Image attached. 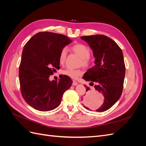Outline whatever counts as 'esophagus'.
<instances>
[{
    "instance_id": "obj_1",
    "label": "esophagus",
    "mask_w": 146,
    "mask_h": 146,
    "mask_svg": "<svg viewBox=\"0 0 146 146\" xmlns=\"http://www.w3.org/2000/svg\"><path fill=\"white\" fill-rule=\"evenodd\" d=\"M78 85V83H77L76 81L74 80L73 82H72V85H73V86H76V85Z\"/></svg>"
}]
</instances>
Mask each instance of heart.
Returning <instances> with one entry per match:
<instances>
[{"instance_id":"b5f03b06","label":"heart","mask_w":146,"mask_h":146,"mask_svg":"<svg viewBox=\"0 0 146 146\" xmlns=\"http://www.w3.org/2000/svg\"><path fill=\"white\" fill-rule=\"evenodd\" d=\"M71 50L82 58L81 65L84 67H88L91 64L90 56L91 51L90 48L87 46L81 43H77L71 47ZM67 51L66 48H63L59 55V62L60 64H63L66 58ZM63 74L72 79H76L82 74V70L80 69H66L62 72Z\"/></svg>"}]
</instances>
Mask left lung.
Masks as SVG:
<instances>
[{"label": "left lung", "instance_id": "obj_1", "mask_svg": "<svg viewBox=\"0 0 146 146\" xmlns=\"http://www.w3.org/2000/svg\"><path fill=\"white\" fill-rule=\"evenodd\" d=\"M80 38L89 44L95 58V66L87 70L83 78L92 85L95 83L94 90L104 95V103L96 111H105L111 108L122 94L125 74L123 53L115 41L105 35ZM85 87L87 93L82 99L83 105L86 109L91 110L92 91L89 87Z\"/></svg>", "mask_w": 146, "mask_h": 146}]
</instances>
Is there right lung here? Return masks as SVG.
<instances>
[{
  "label": "right lung",
  "instance_id": "1",
  "mask_svg": "<svg viewBox=\"0 0 146 146\" xmlns=\"http://www.w3.org/2000/svg\"><path fill=\"white\" fill-rule=\"evenodd\" d=\"M72 40L63 35L42 32L31 38L23 48L19 69L21 91L31 107L41 111L57 108L64 92L72 81L66 76L59 80H49L60 67L61 50Z\"/></svg>",
  "mask_w": 146,
  "mask_h": 146
}]
</instances>
